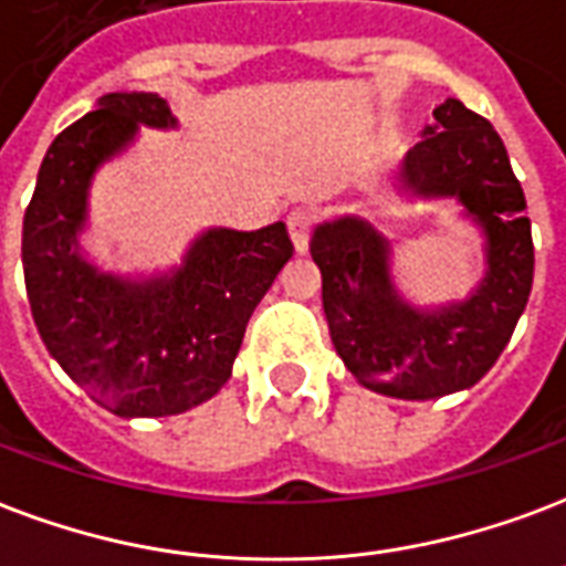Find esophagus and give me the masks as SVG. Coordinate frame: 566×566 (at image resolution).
Instances as JSON below:
<instances>
[{
	"mask_svg": "<svg viewBox=\"0 0 566 566\" xmlns=\"http://www.w3.org/2000/svg\"><path fill=\"white\" fill-rule=\"evenodd\" d=\"M287 231H291V240H293V249L300 254L308 252V240H312V213L308 210H291L287 216Z\"/></svg>",
	"mask_w": 566,
	"mask_h": 566,
	"instance_id": "obj_1",
	"label": "esophagus"
}]
</instances>
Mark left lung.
I'll use <instances>...</instances> for the list:
<instances>
[{
    "instance_id": "obj_1",
    "label": "left lung",
    "mask_w": 566,
    "mask_h": 566,
    "mask_svg": "<svg viewBox=\"0 0 566 566\" xmlns=\"http://www.w3.org/2000/svg\"><path fill=\"white\" fill-rule=\"evenodd\" d=\"M400 192L454 198L484 237V275L465 300L416 305L391 273V243L344 213L312 234L323 312L335 350L359 386L400 400L472 388L507 347L532 293L534 245L525 196L493 124L448 97L400 159Z\"/></svg>"
}]
</instances>
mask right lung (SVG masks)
I'll return each instance as SVG.
<instances>
[{"label": "right lung", "mask_w": 566, "mask_h": 566, "mask_svg": "<svg viewBox=\"0 0 566 566\" xmlns=\"http://www.w3.org/2000/svg\"><path fill=\"white\" fill-rule=\"evenodd\" d=\"M142 127L175 129L178 118L159 94L101 97L55 136L23 219L34 326L64 374L120 418L180 416L213 398L245 323L293 254L284 222H273L207 228L168 273L120 275L88 261L80 237L92 180Z\"/></svg>", "instance_id": "1"}]
</instances>
